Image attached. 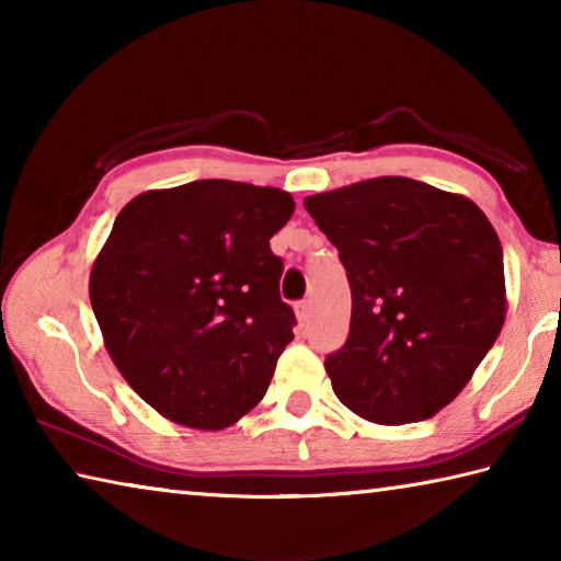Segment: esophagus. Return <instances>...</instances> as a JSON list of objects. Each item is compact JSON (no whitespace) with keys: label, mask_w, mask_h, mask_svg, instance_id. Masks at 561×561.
I'll use <instances>...</instances> for the list:
<instances>
[{"label":"esophagus","mask_w":561,"mask_h":561,"mask_svg":"<svg viewBox=\"0 0 561 561\" xmlns=\"http://www.w3.org/2000/svg\"><path fill=\"white\" fill-rule=\"evenodd\" d=\"M309 309H311L309 301H297V307H294V314H297L299 324H304V321L309 319Z\"/></svg>","instance_id":"esophagus-1"}]
</instances>
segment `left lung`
Returning a JSON list of instances; mask_svg holds the SVG:
<instances>
[{"label":"left lung","mask_w":561,"mask_h":561,"mask_svg":"<svg viewBox=\"0 0 561 561\" xmlns=\"http://www.w3.org/2000/svg\"><path fill=\"white\" fill-rule=\"evenodd\" d=\"M304 207L351 284L348 339L324 364L336 398L378 425L435 415L505 324L495 227L465 195L401 175L309 195Z\"/></svg>","instance_id":"8db88e82"}]
</instances>
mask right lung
<instances>
[{"label":"right lung","mask_w":561,"mask_h":561,"mask_svg":"<svg viewBox=\"0 0 561 561\" xmlns=\"http://www.w3.org/2000/svg\"><path fill=\"white\" fill-rule=\"evenodd\" d=\"M291 213L284 190L234 180L148 190L118 213L91 307L121 376L168 421L222 431L267 393L297 324L270 250Z\"/></svg>","instance_id":"obj_1"}]
</instances>
